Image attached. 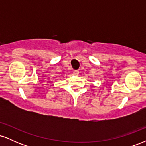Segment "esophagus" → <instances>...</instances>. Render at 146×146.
<instances>
[{"label":"esophagus","mask_w":146,"mask_h":146,"mask_svg":"<svg viewBox=\"0 0 146 146\" xmlns=\"http://www.w3.org/2000/svg\"><path fill=\"white\" fill-rule=\"evenodd\" d=\"M73 74H74L75 75H78L79 74V71H78V70L73 71Z\"/></svg>","instance_id":"34e87169"}]
</instances>
